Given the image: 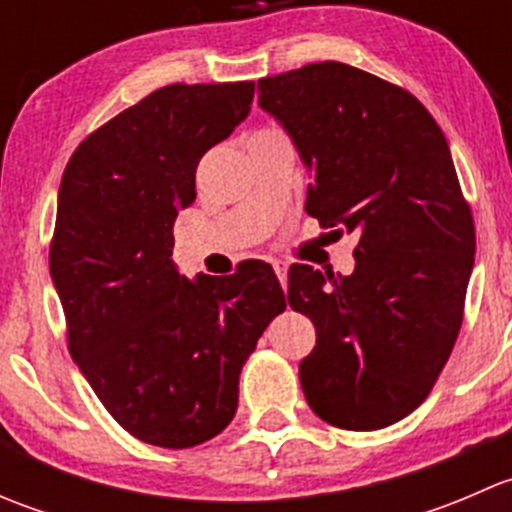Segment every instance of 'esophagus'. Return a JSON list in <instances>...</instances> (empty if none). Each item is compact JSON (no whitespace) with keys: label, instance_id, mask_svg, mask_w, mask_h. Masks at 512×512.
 I'll return each instance as SVG.
<instances>
[{"label":"esophagus","instance_id":"esophagus-1","mask_svg":"<svg viewBox=\"0 0 512 512\" xmlns=\"http://www.w3.org/2000/svg\"><path fill=\"white\" fill-rule=\"evenodd\" d=\"M272 267H275V275H277V280H280V282H282V287L287 289V270H289V267H287V262H282V260H275V262H272Z\"/></svg>","mask_w":512,"mask_h":512}]
</instances>
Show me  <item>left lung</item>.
Returning <instances> with one entry per match:
<instances>
[{"mask_svg": "<svg viewBox=\"0 0 512 512\" xmlns=\"http://www.w3.org/2000/svg\"><path fill=\"white\" fill-rule=\"evenodd\" d=\"M257 91L314 178L304 210L359 235L352 275L289 270V307L317 329L299 361L304 399L347 431L391 426L451 356L476 255L446 136L409 91L339 61L267 76Z\"/></svg>", "mask_w": 512, "mask_h": 512, "instance_id": "obj_1", "label": "left lung"}]
</instances>
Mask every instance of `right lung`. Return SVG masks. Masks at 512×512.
I'll use <instances>...</instances> for the list:
<instances>
[{"label":"right lung","mask_w":512,"mask_h":512,"mask_svg":"<svg viewBox=\"0 0 512 512\" xmlns=\"http://www.w3.org/2000/svg\"><path fill=\"white\" fill-rule=\"evenodd\" d=\"M252 81L170 84L91 133L64 170L49 270L71 359L138 441L190 448L237 411V384L287 307L270 265L178 275L173 223L200 158L247 118Z\"/></svg>","instance_id":"obj_1"}]
</instances>
